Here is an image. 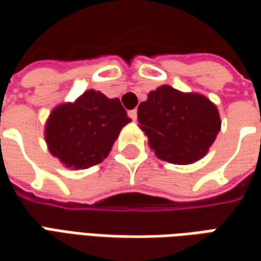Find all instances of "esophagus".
Wrapping results in <instances>:
<instances>
[{"instance_id":"34e87169","label":"esophagus","mask_w":261,"mask_h":261,"mask_svg":"<svg viewBox=\"0 0 261 261\" xmlns=\"http://www.w3.org/2000/svg\"><path fill=\"white\" fill-rule=\"evenodd\" d=\"M127 115H129V117H130L132 120H136V117H138V110H136V109H134V110H129V112H127Z\"/></svg>"}]
</instances>
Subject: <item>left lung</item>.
I'll list each match as a JSON object with an SVG mask.
<instances>
[{
    "label": "left lung",
    "instance_id": "obj_1",
    "mask_svg": "<svg viewBox=\"0 0 261 261\" xmlns=\"http://www.w3.org/2000/svg\"><path fill=\"white\" fill-rule=\"evenodd\" d=\"M139 127L160 160L192 164L203 158L221 129L216 106L197 93L161 86L138 107Z\"/></svg>",
    "mask_w": 261,
    "mask_h": 261
}]
</instances>
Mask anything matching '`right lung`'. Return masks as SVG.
<instances>
[{
	"label": "right lung",
	"instance_id": "add662e5",
	"mask_svg": "<svg viewBox=\"0 0 261 261\" xmlns=\"http://www.w3.org/2000/svg\"><path fill=\"white\" fill-rule=\"evenodd\" d=\"M130 119L119 98L88 90L74 103L56 106L45 138L50 154L69 168H88L109 155L116 138Z\"/></svg>",
	"mask_w": 261,
	"mask_h": 261
}]
</instances>
